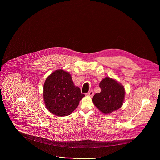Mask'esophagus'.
<instances>
[{
  "label": "esophagus",
  "instance_id": "1",
  "mask_svg": "<svg viewBox=\"0 0 160 160\" xmlns=\"http://www.w3.org/2000/svg\"><path fill=\"white\" fill-rule=\"evenodd\" d=\"M93 92L91 91L89 92L88 93H87L86 95H87V96H89V97H92L93 96Z\"/></svg>",
  "mask_w": 160,
  "mask_h": 160
}]
</instances>
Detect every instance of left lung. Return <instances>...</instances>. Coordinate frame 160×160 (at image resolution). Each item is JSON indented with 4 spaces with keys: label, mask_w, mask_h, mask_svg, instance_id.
Here are the masks:
<instances>
[{
    "label": "left lung",
    "mask_w": 160,
    "mask_h": 160,
    "mask_svg": "<svg viewBox=\"0 0 160 160\" xmlns=\"http://www.w3.org/2000/svg\"><path fill=\"white\" fill-rule=\"evenodd\" d=\"M101 92L96 93L93 103L104 114H110L122 106L125 90L122 84L114 78L106 77L99 83Z\"/></svg>",
    "instance_id": "left-lung-1"
}]
</instances>
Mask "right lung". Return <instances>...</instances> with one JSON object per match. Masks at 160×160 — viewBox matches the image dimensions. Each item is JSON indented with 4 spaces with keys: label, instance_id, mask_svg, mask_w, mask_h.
Returning <instances> with one entry per match:
<instances>
[{
    "label": "right lung",
    "instance_id": "add662e5",
    "mask_svg": "<svg viewBox=\"0 0 160 160\" xmlns=\"http://www.w3.org/2000/svg\"><path fill=\"white\" fill-rule=\"evenodd\" d=\"M84 97L74 85L68 71L59 69L47 77L43 88L44 101L47 110L58 116L71 114Z\"/></svg>",
    "mask_w": 160,
    "mask_h": 160
}]
</instances>
